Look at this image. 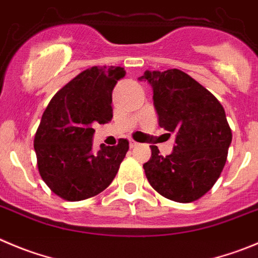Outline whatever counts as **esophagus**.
Segmentation results:
<instances>
[{
	"mask_svg": "<svg viewBox=\"0 0 258 258\" xmlns=\"http://www.w3.org/2000/svg\"><path fill=\"white\" fill-rule=\"evenodd\" d=\"M139 145V143H136L135 140H130V148H136Z\"/></svg>",
	"mask_w": 258,
	"mask_h": 258,
	"instance_id": "esophagus-1",
	"label": "esophagus"
}]
</instances>
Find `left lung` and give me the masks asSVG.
I'll use <instances>...</instances> for the list:
<instances>
[{
	"mask_svg": "<svg viewBox=\"0 0 258 258\" xmlns=\"http://www.w3.org/2000/svg\"><path fill=\"white\" fill-rule=\"evenodd\" d=\"M139 80L153 86L159 126L175 136L170 155H160L158 146H150L151 158L144 164L149 183L172 201L201 199L220 177L232 143L223 105L180 70L146 71Z\"/></svg>",
	"mask_w": 258,
	"mask_h": 258,
	"instance_id": "left-lung-1",
	"label": "left lung"
}]
</instances>
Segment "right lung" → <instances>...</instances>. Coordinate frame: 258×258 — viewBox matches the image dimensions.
<instances>
[{"mask_svg":"<svg viewBox=\"0 0 258 258\" xmlns=\"http://www.w3.org/2000/svg\"><path fill=\"white\" fill-rule=\"evenodd\" d=\"M126 71L94 66L54 94L34 137L39 174L53 194L67 201L99 195L114 179L128 151V140L100 145L94 153V124L112 119V91Z\"/></svg>","mask_w":258,"mask_h":258,"instance_id":"add662e5","label":"right lung"}]
</instances>
